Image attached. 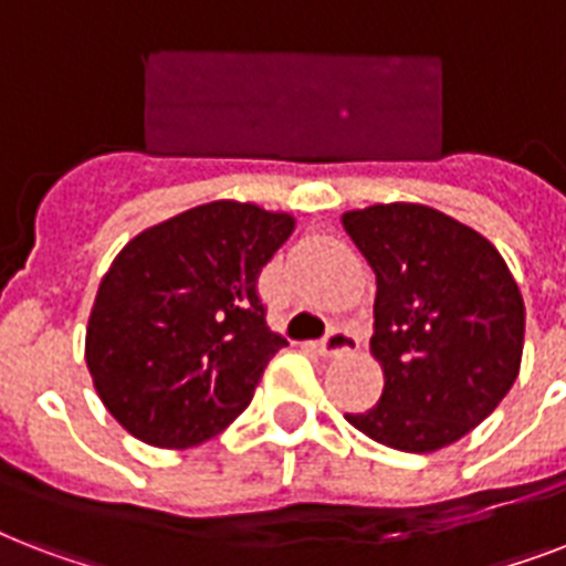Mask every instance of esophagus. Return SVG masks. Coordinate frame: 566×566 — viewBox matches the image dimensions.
I'll return each mask as SVG.
<instances>
[{
  "label": "esophagus",
  "instance_id": "esophagus-1",
  "mask_svg": "<svg viewBox=\"0 0 566 566\" xmlns=\"http://www.w3.org/2000/svg\"><path fill=\"white\" fill-rule=\"evenodd\" d=\"M355 344H358V340H355V335L349 328H332V335H328L326 340H319L314 349H317L323 358H335V355L353 353Z\"/></svg>",
  "mask_w": 566,
  "mask_h": 566
}]
</instances>
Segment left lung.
Listing matches in <instances>:
<instances>
[{"mask_svg": "<svg viewBox=\"0 0 566 566\" xmlns=\"http://www.w3.org/2000/svg\"><path fill=\"white\" fill-rule=\"evenodd\" d=\"M340 222L376 273L370 353L385 376L381 399L346 420L399 452H438L517 381L523 293L500 249L438 208L370 205Z\"/></svg>", "mask_w": 566, "mask_h": 566, "instance_id": "obj_1", "label": "left lung"}]
</instances>
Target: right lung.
Listing matches in <instances>:
<instances>
[{
	"label": "right lung",
	"instance_id": "1",
	"mask_svg": "<svg viewBox=\"0 0 566 566\" xmlns=\"http://www.w3.org/2000/svg\"><path fill=\"white\" fill-rule=\"evenodd\" d=\"M293 213L213 199L119 249L93 300L84 361L114 420L149 447L188 449L252 402L284 344L255 282Z\"/></svg>",
	"mask_w": 566,
	"mask_h": 566
}]
</instances>
